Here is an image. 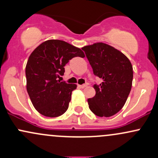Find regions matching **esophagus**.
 Returning <instances> with one entry per match:
<instances>
[{"label":"esophagus","instance_id":"34e87169","mask_svg":"<svg viewBox=\"0 0 158 158\" xmlns=\"http://www.w3.org/2000/svg\"><path fill=\"white\" fill-rule=\"evenodd\" d=\"M86 86H87L86 85H78V87H79V88H84Z\"/></svg>","mask_w":158,"mask_h":158}]
</instances>
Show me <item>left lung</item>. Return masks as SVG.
Returning a JSON list of instances; mask_svg holds the SVG:
<instances>
[{"instance_id":"1","label":"left lung","mask_w":158,"mask_h":158,"mask_svg":"<svg viewBox=\"0 0 158 158\" xmlns=\"http://www.w3.org/2000/svg\"><path fill=\"white\" fill-rule=\"evenodd\" d=\"M94 75L102 79L94 85L96 94L88 99L90 110L98 117H111L126 103L132 86L133 68L122 52L102 42L83 47Z\"/></svg>"}]
</instances>
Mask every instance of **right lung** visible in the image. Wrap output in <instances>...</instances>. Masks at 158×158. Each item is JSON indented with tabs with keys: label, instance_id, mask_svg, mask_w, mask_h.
Segmentation results:
<instances>
[{
	"label": "right lung",
	"instance_id": "right-lung-1",
	"mask_svg": "<svg viewBox=\"0 0 158 158\" xmlns=\"http://www.w3.org/2000/svg\"><path fill=\"white\" fill-rule=\"evenodd\" d=\"M84 58L80 48L61 40L45 41L36 48L26 65L27 90L34 108L45 117H57L68 110L76 84L58 80L72 58Z\"/></svg>",
	"mask_w": 158,
	"mask_h": 158
}]
</instances>
